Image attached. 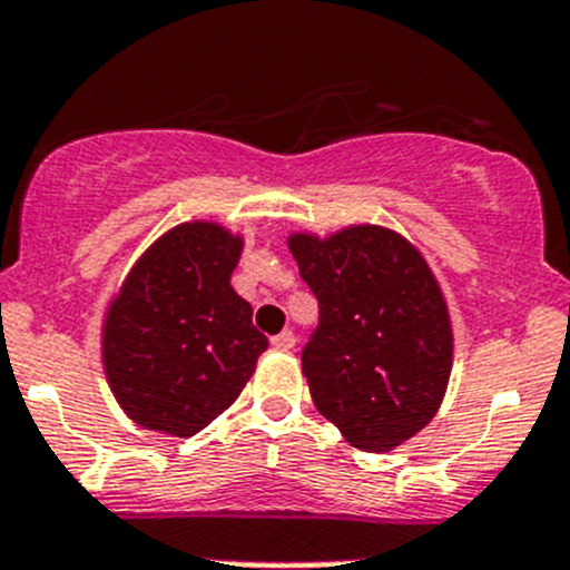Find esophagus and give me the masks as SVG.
Masks as SVG:
<instances>
[{"instance_id": "obj_1", "label": "esophagus", "mask_w": 570, "mask_h": 570, "mask_svg": "<svg viewBox=\"0 0 570 570\" xmlns=\"http://www.w3.org/2000/svg\"><path fill=\"white\" fill-rule=\"evenodd\" d=\"M272 346L274 348H283V352H291L293 346H296V335H293L291 330H283L279 335L272 337Z\"/></svg>"}]
</instances>
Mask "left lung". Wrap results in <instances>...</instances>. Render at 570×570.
Masks as SVG:
<instances>
[{
	"mask_svg": "<svg viewBox=\"0 0 570 570\" xmlns=\"http://www.w3.org/2000/svg\"><path fill=\"white\" fill-rule=\"evenodd\" d=\"M318 298L302 371L324 419L363 452H391L435 419L452 374V324L413 244L385 227L287 238Z\"/></svg>",
	"mask_w": 570,
	"mask_h": 570,
	"instance_id": "left-lung-1",
	"label": "left lung"
}]
</instances>
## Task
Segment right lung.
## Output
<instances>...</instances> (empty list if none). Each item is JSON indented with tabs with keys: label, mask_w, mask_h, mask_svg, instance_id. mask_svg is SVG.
I'll use <instances>...</instances> for the list:
<instances>
[{
	"label": "right lung",
	"mask_w": 570,
	"mask_h": 570,
	"mask_svg": "<svg viewBox=\"0 0 570 570\" xmlns=\"http://www.w3.org/2000/svg\"><path fill=\"white\" fill-rule=\"evenodd\" d=\"M244 240L210 222L168 229L112 298L107 382L144 430L190 438L238 399L268 337L229 285Z\"/></svg>",
	"instance_id": "1"
}]
</instances>
